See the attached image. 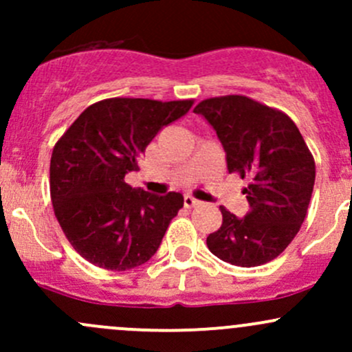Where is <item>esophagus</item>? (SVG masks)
Here are the masks:
<instances>
[{"instance_id":"esophagus-1","label":"esophagus","mask_w":352,"mask_h":352,"mask_svg":"<svg viewBox=\"0 0 352 352\" xmlns=\"http://www.w3.org/2000/svg\"><path fill=\"white\" fill-rule=\"evenodd\" d=\"M199 204H201V202H199L197 199H194L192 196H184V206H186V208H196Z\"/></svg>"}]
</instances>
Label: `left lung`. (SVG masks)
I'll return each instance as SVG.
<instances>
[{
  "mask_svg": "<svg viewBox=\"0 0 352 352\" xmlns=\"http://www.w3.org/2000/svg\"><path fill=\"white\" fill-rule=\"evenodd\" d=\"M201 113L218 134L230 173L245 187L250 211L243 218L219 206L223 223L206 240L221 261L255 267L272 261L291 243L307 216L315 184V160L296 124L278 109L245 95L199 102Z\"/></svg>",
  "mask_w": 352,
  "mask_h": 352,
  "instance_id": "left-lung-1",
  "label": "left lung"
}]
</instances>
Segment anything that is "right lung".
Instances as JSON below:
<instances>
[{"label": "right lung", "mask_w": 352, "mask_h": 352, "mask_svg": "<svg viewBox=\"0 0 352 352\" xmlns=\"http://www.w3.org/2000/svg\"><path fill=\"white\" fill-rule=\"evenodd\" d=\"M194 100L107 98L90 105L59 138L51 156V201L74 250L102 269L127 271L158 250L170 221L184 206L133 189L127 172L162 127L189 112Z\"/></svg>", "instance_id": "1"}]
</instances>
